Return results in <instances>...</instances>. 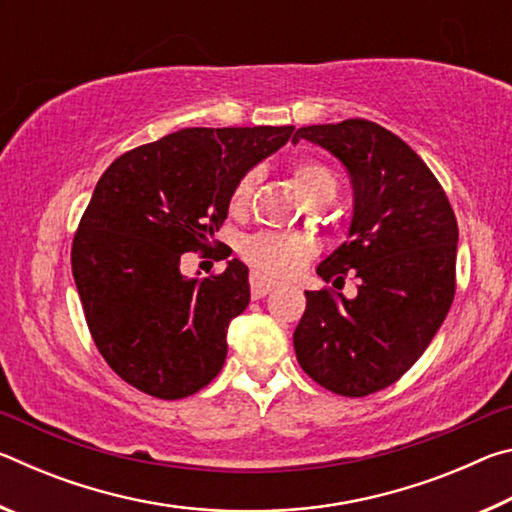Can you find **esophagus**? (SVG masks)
<instances>
[{
    "label": "esophagus",
    "instance_id": "34e87169",
    "mask_svg": "<svg viewBox=\"0 0 512 512\" xmlns=\"http://www.w3.org/2000/svg\"><path fill=\"white\" fill-rule=\"evenodd\" d=\"M273 289H275V284L271 280H266V277L257 275V273L250 275V293H253L255 300L264 298L266 293H271Z\"/></svg>",
    "mask_w": 512,
    "mask_h": 512
}]
</instances>
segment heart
I'll return each instance as SVG.
<instances>
[{
	"mask_svg": "<svg viewBox=\"0 0 512 512\" xmlns=\"http://www.w3.org/2000/svg\"><path fill=\"white\" fill-rule=\"evenodd\" d=\"M293 185H296L302 201H314L323 194H336V180L332 171L314 160H302L291 171ZM257 185V173L250 171L232 189L230 210L232 214H244L250 205ZM241 257L255 268V271L271 277H289L300 271V266L314 255V244L305 237L275 235V232H259L244 239L239 248Z\"/></svg>",
	"mask_w": 512,
	"mask_h": 512,
	"instance_id": "1",
	"label": "heart"
}]
</instances>
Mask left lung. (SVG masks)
Here are the masks:
<instances>
[{"label":"left lung","instance_id":"8db88e82","mask_svg":"<svg viewBox=\"0 0 512 512\" xmlns=\"http://www.w3.org/2000/svg\"><path fill=\"white\" fill-rule=\"evenodd\" d=\"M350 173L348 239L318 264L325 282L352 273L357 296L305 291L293 332L302 370L327 391L366 397L400 379L443 325L456 289L458 225L431 169L368 119L298 128Z\"/></svg>","mask_w":512,"mask_h":512}]
</instances>
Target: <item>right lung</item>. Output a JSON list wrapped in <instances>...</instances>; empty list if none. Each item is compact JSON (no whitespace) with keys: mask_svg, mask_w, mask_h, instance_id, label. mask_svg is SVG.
Masks as SVG:
<instances>
[{"mask_svg":"<svg viewBox=\"0 0 512 512\" xmlns=\"http://www.w3.org/2000/svg\"><path fill=\"white\" fill-rule=\"evenodd\" d=\"M291 133L183 128L103 171L76 230L72 273L94 343L137 391L180 400L219 375L230 320L250 302L248 266L230 259L194 280L180 257L212 248L232 189Z\"/></svg>","mask_w":512,"mask_h":512,"instance_id":"right-lung-1","label":"right lung"}]
</instances>
